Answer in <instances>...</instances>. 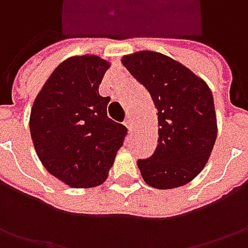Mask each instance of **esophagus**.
Instances as JSON below:
<instances>
[{
	"label": "esophagus",
	"instance_id": "1",
	"mask_svg": "<svg viewBox=\"0 0 248 248\" xmlns=\"http://www.w3.org/2000/svg\"><path fill=\"white\" fill-rule=\"evenodd\" d=\"M124 124H125V127L128 128V131H132V128H134V123H132V120L129 119V117L124 121Z\"/></svg>",
	"mask_w": 248,
	"mask_h": 248
}]
</instances>
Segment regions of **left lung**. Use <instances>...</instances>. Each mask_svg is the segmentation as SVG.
<instances>
[{"label": "left lung", "mask_w": 248, "mask_h": 248, "mask_svg": "<svg viewBox=\"0 0 248 248\" xmlns=\"http://www.w3.org/2000/svg\"><path fill=\"white\" fill-rule=\"evenodd\" d=\"M121 63L148 90L157 109V148L137 163L143 181L156 189L189 184L203 171L217 139L210 87L185 64L156 51L124 55Z\"/></svg>", "instance_id": "1"}]
</instances>
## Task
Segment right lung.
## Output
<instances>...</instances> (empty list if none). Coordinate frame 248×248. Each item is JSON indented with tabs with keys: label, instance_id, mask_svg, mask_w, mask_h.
Here are the masks:
<instances>
[{
	"label": "right lung",
	"instance_id": "add662e5",
	"mask_svg": "<svg viewBox=\"0 0 248 248\" xmlns=\"http://www.w3.org/2000/svg\"><path fill=\"white\" fill-rule=\"evenodd\" d=\"M110 64L92 53L70 56L34 99L29 125L35 153L51 175L72 187L102 185L127 134L108 117L109 96L99 95Z\"/></svg>",
	"mask_w": 248,
	"mask_h": 248
}]
</instances>
